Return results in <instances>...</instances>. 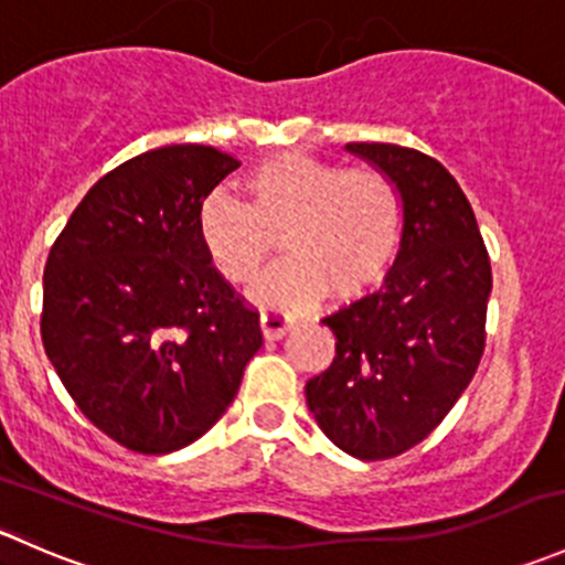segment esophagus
I'll return each instance as SVG.
<instances>
[{"label": "esophagus", "mask_w": 565, "mask_h": 565, "mask_svg": "<svg viewBox=\"0 0 565 565\" xmlns=\"http://www.w3.org/2000/svg\"><path fill=\"white\" fill-rule=\"evenodd\" d=\"M259 324H262V335H265L267 341H276V339H284V335L295 328V319L287 315H278V311H262Z\"/></svg>", "instance_id": "1"}]
</instances>
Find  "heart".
<instances>
[{"label":"heart","mask_w":565,"mask_h":565,"mask_svg":"<svg viewBox=\"0 0 565 565\" xmlns=\"http://www.w3.org/2000/svg\"><path fill=\"white\" fill-rule=\"evenodd\" d=\"M243 202L215 191L196 213L210 265L248 284L281 235L287 259L250 287L270 311H306L335 298H361L391 270L402 237V204L388 177L341 169L303 152H278L243 177Z\"/></svg>","instance_id":"heart-1"}]
</instances>
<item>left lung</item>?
<instances>
[{"label": "left lung", "instance_id": "left-lung-1", "mask_svg": "<svg viewBox=\"0 0 565 565\" xmlns=\"http://www.w3.org/2000/svg\"><path fill=\"white\" fill-rule=\"evenodd\" d=\"M344 150L396 188L402 248L380 292L322 319L335 358L306 383V402L333 446L374 461L418 446L470 385L492 267L470 202L443 163L398 145Z\"/></svg>", "mask_w": 565, "mask_h": 565}]
</instances>
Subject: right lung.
<instances>
[{"label": "right lung", "mask_w": 565, "mask_h": 565, "mask_svg": "<svg viewBox=\"0 0 565 565\" xmlns=\"http://www.w3.org/2000/svg\"><path fill=\"white\" fill-rule=\"evenodd\" d=\"M237 167L204 145L141 152L89 188L51 246L45 355L78 409L130 451L199 440L262 347L259 315L196 235L199 207Z\"/></svg>", "instance_id": "add662e5"}]
</instances>
